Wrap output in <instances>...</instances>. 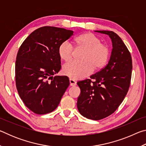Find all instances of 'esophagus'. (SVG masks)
Listing matches in <instances>:
<instances>
[{
  "label": "esophagus",
  "instance_id": "1",
  "mask_svg": "<svg viewBox=\"0 0 146 146\" xmlns=\"http://www.w3.org/2000/svg\"><path fill=\"white\" fill-rule=\"evenodd\" d=\"M70 86H75L76 85V81H75L74 80H73V79L70 78Z\"/></svg>",
  "mask_w": 146,
  "mask_h": 146
}]
</instances>
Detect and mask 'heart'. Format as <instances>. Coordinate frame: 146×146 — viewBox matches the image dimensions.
<instances>
[{"label":"heart","instance_id":"obj_1","mask_svg":"<svg viewBox=\"0 0 146 146\" xmlns=\"http://www.w3.org/2000/svg\"><path fill=\"white\" fill-rule=\"evenodd\" d=\"M77 48L83 49L82 60L71 61L64 64L62 71L64 75L72 79H80L93 72L94 68H103L109 60L110 49L101 39L91 33L80 35L74 40ZM74 48L70 42L65 40L58 47V55L66 62L72 59Z\"/></svg>","mask_w":146,"mask_h":146}]
</instances>
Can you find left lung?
Instances as JSON below:
<instances>
[{
    "label": "left lung",
    "instance_id": "obj_1",
    "mask_svg": "<svg viewBox=\"0 0 146 146\" xmlns=\"http://www.w3.org/2000/svg\"><path fill=\"white\" fill-rule=\"evenodd\" d=\"M95 31L110 36L111 55L104 68L90 79L77 82L80 89L77 108L83 117L98 120L114 113L124 99L130 86L133 65L130 52L117 33Z\"/></svg>",
    "mask_w": 146,
    "mask_h": 146
}]
</instances>
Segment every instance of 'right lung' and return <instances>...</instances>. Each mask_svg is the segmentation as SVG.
Wrapping results in <instances>:
<instances>
[{
    "label": "right lung",
    "instance_id": "1",
    "mask_svg": "<svg viewBox=\"0 0 146 146\" xmlns=\"http://www.w3.org/2000/svg\"><path fill=\"white\" fill-rule=\"evenodd\" d=\"M73 31L44 26L32 32L21 44L15 62V82L20 97L38 115L57 108L70 85L66 76H55L61 69L58 47Z\"/></svg>",
    "mask_w": 146,
    "mask_h": 146
}]
</instances>
